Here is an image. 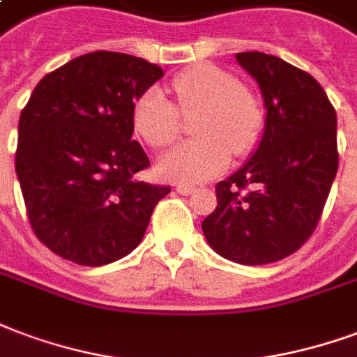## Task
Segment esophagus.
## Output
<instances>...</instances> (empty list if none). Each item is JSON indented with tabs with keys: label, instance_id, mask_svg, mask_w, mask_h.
<instances>
[{
	"label": "esophagus",
	"instance_id": "34e87169",
	"mask_svg": "<svg viewBox=\"0 0 357 357\" xmlns=\"http://www.w3.org/2000/svg\"><path fill=\"white\" fill-rule=\"evenodd\" d=\"M176 191H178L179 195L187 197V195H192V192H195V187L187 185V183H178V185H176Z\"/></svg>",
	"mask_w": 357,
	"mask_h": 357
}]
</instances>
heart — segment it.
<instances>
[{
	"label": "heart",
	"instance_id": "heart-1",
	"mask_svg": "<svg viewBox=\"0 0 357 357\" xmlns=\"http://www.w3.org/2000/svg\"><path fill=\"white\" fill-rule=\"evenodd\" d=\"M172 92L183 115L199 112L192 121V134L199 138L176 145L160 157L157 170L162 178L200 183L225 170L231 149L236 155L252 149L263 113L255 96L229 71L210 64L191 66L172 79ZM178 109L165 92L151 86L132 105L134 130L155 149L166 147L178 136Z\"/></svg>",
	"mask_w": 357,
	"mask_h": 357
}]
</instances>
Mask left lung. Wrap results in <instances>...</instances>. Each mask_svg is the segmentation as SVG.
<instances>
[{
    "mask_svg": "<svg viewBox=\"0 0 357 357\" xmlns=\"http://www.w3.org/2000/svg\"><path fill=\"white\" fill-rule=\"evenodd\" d=\"M236 62L259 84L265 128L257 149L215 187L202 221L208 244L240 265H266L297 252L318 225L337 168V113L306 71L265 52Z\"/></svg>",
    "mask_w": 357,
    "mask_h": 357,
    "instance_id": "obj_1",
    "label": "left lung"
}]
</instances>
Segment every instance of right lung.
Wrapping results in <instances>:
<instances>
[{"mask_svg": "<svg viewBox=\"0 0 357 357\" xmlns=\"http://www.w3.org/2000/svg\"><path fill=\"white\" fill-rule=\"evenodd\" d=\"M162 75L144 58L96 51L51 71L31 92L15 168L31 229L60 257L86 266L125 257L170 192L136 179L149 158L132 142V105Z\"/></svg>", "mask_w": 357, "mask_h": 357, "instance_id": "right-lung-1", "label": "right lung"}]
</instances>
